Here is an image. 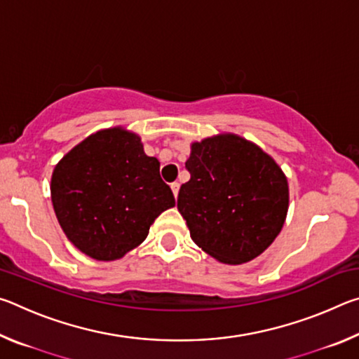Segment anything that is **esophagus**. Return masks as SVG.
Wrapping results in <instances>:
<instances>
[{
    "instance_id": "34e87169",
    "label": "esophagus",
    "mask_w": 359,
    "mask_h": 359,
    "mask_svg": "<svg viewBox=\"0 0 359 359\" xmlns=\"http://www.w3.org/2000/svg\"><path fill=\"white\" fill-rule=\"evenodd\" d=\"M179 188H180V185L177 184V182H174V184H171V190H172V193H174V198H177Z\"/></svg>"
}]
</instances>
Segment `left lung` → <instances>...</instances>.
Listing matches in <instances>:
<instances>
[{
  "mask_svg": "<svg viewBox=\"0 0 359 359\" xmlns=\"http://www.w3.org/2000/svg\"><path fill=\"white\" fill-rule=\"evenodd\" d=\"M190 180L177 209L191 239L226 264L247 263L269 247L285 223L288 182L258 145L234 135L191 144Z\"/></svg>",
  "mask_w": 359,
  "mask_h": 359,
  "instance_id": "left-lung-1",
  "label": "left lung"
}]
</instances>
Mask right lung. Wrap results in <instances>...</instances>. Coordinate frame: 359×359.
I'll return each mask as SVG.
<instances>
[{"mask_svg": "<svg viewBox=\"0 0 359 359\" xmlns=\"http://www.w3.org/2000/svg\"><path fill=\"white\" fill-rule=\"evenodd\" d=\"M60 226L79 250L112 261L142 244L150 224L175 199L160 161L144 154L137 135L98 131L63 156L52 174Z\"/></svg>", "mask_w": 359, "mask_h": 359, "instance_id": "add662e5", "label": "right lung"}]
</instances>
